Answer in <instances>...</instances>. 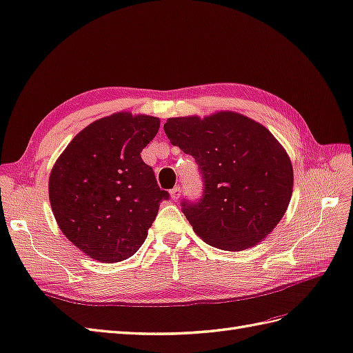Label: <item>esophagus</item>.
I'll list each match as a JSON object with an SVG mask.
<instances>
[{
	"instance_id": "esophagus-1",
	"label": "esophagus",
	"mask_w": 353,
	"mask_h": 353,
	"mask_svg": "<svg viewBox=\"0 0 353 353\" xmlns=\"http://www.w3.org/2000/svg\"><path fill=\"white\" fill-rule=\"evenodd\" d=\"M170 195H171V199H173V200H179V196H180V188H179V186L173 188V190L170 191Z\"/></svg>"
}]
</instances>
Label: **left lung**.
Listing matches in <instances>:
<instances>
[{
  "label": "left lung",
  "mask_w": 353,
  "mask_h": 353,
  "mask_svg": "<svg viewBox=\"0 0 353 353\" xmlns=\"http://www.w3.org/2000/svg\"><path fill=\"white\" fill-rule=\"evenodd\" d=\"M163 130L171 144L194 157L203 174L201 200L182 203L194 232L225 251L263 241L284 216L293 192L292 162L278 139L234 111L171 117Z\"/></svg>",
  "instance_id": "8db88e82"
}]
</instances>
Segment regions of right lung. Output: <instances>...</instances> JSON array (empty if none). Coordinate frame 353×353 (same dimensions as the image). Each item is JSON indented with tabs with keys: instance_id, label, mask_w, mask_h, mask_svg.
Returning <instances> with one entry per match:
<instances>
[{
	"instance_id": "1",
	"label": "right lung",
	"mask_w": 353,
	"mask_h": 353,
	"mask_svg": "<svg viewBox=\"0 0 353 353\" xmlns=\"http://www.w3.org/2000/svg\"><path fill=\"white\" fill-rule=\"evenodd\" d=\"M161 120L128 111L102 117L73 137L49 174L57 224L78 250L102 263L126 260L144 243L168 199L141 152Z\"/></svg>"
}]
</instances>
